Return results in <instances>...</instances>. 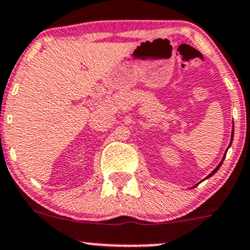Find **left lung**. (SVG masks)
I'll return each instance as SVG.
<instances>
[{"instance_id":"1","label":"left lung","mask_w":250,"mask_h":250,"mask_svg":"<svg viewBox=\"0 0 250 250\" xmlns=\"http://www.w3.org/2000/svg\"><path fill=\"white\" fill-rule=\"evenodd\" d=\"M233 135H234V127H233V130H231V138H230V144H231V141H233ZM230 144H229V146H230ZM229 146H228V148H229ZM228 148H227V150H228ZM227 150H226V152H225V155H224V158H222V161L220 162V163H219V165H218V167H215V169H214V170H213V171H212V172H211V173H209V174H208V176H207V177H206V179H207V178H209V177H212V176H213V174H214V173L216 172V171H218V170H219V167H221V164H222V162H224V159H225V157H226V154H227Z\"/></svg>"}]
</instances>
